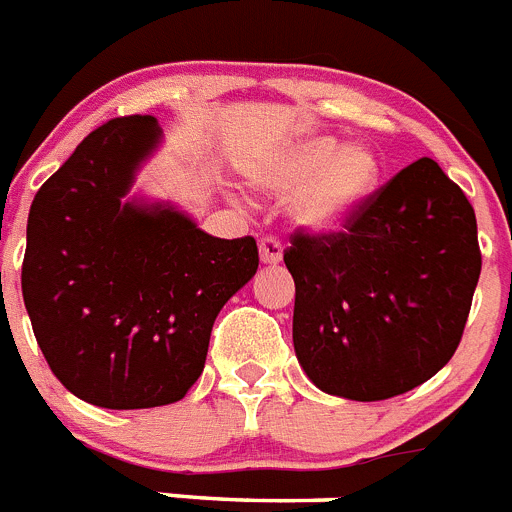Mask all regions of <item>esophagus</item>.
<instances>
[{
    "label": "esophagus",
    "mask_w": 512,
    "mask_h": 512,
    "mask_svg": "<svg viewBox=\"0 0 512 512\" xmlns=\"http://www.w3.org/2000/svg\"><path fill=\"white\" fill-rule=\"evenodd\" d=\"M260 260L265 262V265H278V262L283 260V247H280L278 239H260Z\"/></svg>",
    "instance_id": "1"
}]
</instances>
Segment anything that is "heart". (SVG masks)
I'll return each mask as SVG.
<instances>
[{"mask_svg":"<svg viewBox=\"0 0 512 512\" xmlns=\"http://www.w3.org/2000/svg\"><path fill=\"white\" fill-rule=\"evenodd\" d=\"M250 178L273 196H290V222L301 232L329 234L349 224L380 183V160L365 145L334 137H308L267 163Z\"/></svg>","mask_w":512,"mask_h":512,"instance_id":"1","label":"heart"}]
</instances>
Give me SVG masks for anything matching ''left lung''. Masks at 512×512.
<instances>
[{
	"mask_svg": "<svg viewBox=\"0 0 512 512\" xmlns=\"http://www.w3.org/2000/svg\"><path fill=\"white\" fill-rule=\"evenodd\" d=\"M283 260L298 365L324 393L362 403L449 362L482 270L472 204L431 158L372 193L347 232L296 234Z\"/></svg>",
	"mask_w": 512,
	"mask_h": 512,
	"instance_id": "obj_1",
	"label": "left lung"
}]
</instances>
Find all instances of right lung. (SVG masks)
Masks as SVG:
<instances>
[{"instance_id": "right-lung-1", "label": "right lung", "mask_w": 512, "mask_h": 512, "mask_svg": "<svg viewBox=\"0 0 512 512\" xmlns=\"http://www.w3.org/2000/svg\"><path fill=\"white\" fill-rule=\"evenodd\" d=\"M163 142L155 117L101 124L27 216L22 298L63 388L99 408L181 400L224 303L257 273L252 237L219 239L170 201L130 196Z\"/></svg>"}]
</instances>
